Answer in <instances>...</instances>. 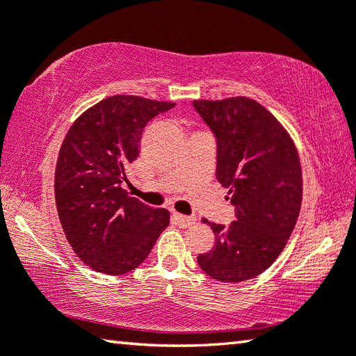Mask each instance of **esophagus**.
<instances>
[{
	"label": "esophagus",
	"mask_w": 356,
	"mask_h": 356,
	"mask_svg": "<svg viewBox=\"0 0 356 356\" xmlns=\"http://www.w3.org/2000/svg\"><path fill=\"white\" fill-rule=\"evenodd\" d=\"M172 220L176 221V225H179L180 227H186L196 221L195 216H186V215H180V213H172Z\"/></svg>",
	"instance_id": "obj_1"
}]
</instances>
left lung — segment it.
<instances>
[{
  "label": "left lung",
  "mask_w": 356,
  "mask_h": 356,
  "mask_svg": "<svg viewBox=\"0 0 356 356\" xmlns=\"http://www.w3.org/2000/svg\"><path fill=\"white\" fill-rule=\"evenodd\" d=\"M216 141V180L236 221L210 222L215 246L197 256L209 276L240 282L267 270L284 250L301 207V166L291 136L256 100H195Z\"/></svg>",
  "instance_id": "1"
}]
</instances>
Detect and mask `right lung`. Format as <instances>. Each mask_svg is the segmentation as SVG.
Listing matches in <instances>:
<instances>
[{"instance_id":"add662e5","label":"right lung","mask_w":356,"mask_h":356,"mask_svg":"<svg viewBox=\"0 0 356 356\" xmlns=\"http://www.w3.org/2000/svg\"><path fill=\"white\" fill-rule=\"evenodd\" d=\"M174 106L113 95L84 111L64 138L55 172L59 221L75 254L95 272L136 268L170 226L168 210L146 206L122 185L144 127Z\"/></svg>"}]
</instances>
